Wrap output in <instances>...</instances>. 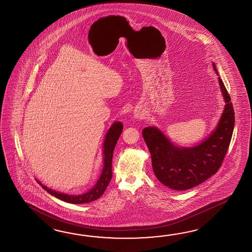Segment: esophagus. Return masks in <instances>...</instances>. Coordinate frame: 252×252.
<instances>
[{
	"mask_svg": "<svg viewBox=\"0 0 252 252\" xmlns=\"http://www.w3.org/2000/svg\"><path fill=\"white\" fill-rule=\"evenodd\" d=\"M145 115H146V112L142 108L134 109V117L136 119H142V118L145 117Z\"/></svg>",
	"mask_w": 252,
	"mask_h": 252,
	"instance_id": "esophagus-1",
	"label": "esophagus"
}]
</instances>
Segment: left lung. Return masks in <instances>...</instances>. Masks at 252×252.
Returning <instances> with one entry per match:
<instances>
[{
  "mask_svg": "<svg viewBox=\"0 0 252 252\" xmlns=\"http://www.w3.org/2000/svg\"><path fill=\"white\" fill-rule=\"evenodd\" d=\"M214 71L219 76L213 62ZM223 95V112L216 127L196 146H175L157 126H147L142 134L152 157L157 179L174 190H185L200 185L216 174L228 151L234 129V110L229 93L218 77Z\"/></svg>",
  "mask_w": 252,
  "mask_h": 252,
  "instance_id": "left-lung-1",
  "label": "left lung"
}]
</instances>
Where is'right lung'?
Listing matches in <instances>:
<instances>
[{
    "instance_id": "right-lung-1",
    "label": "right lung",
    "mask_w": 252,
    "mask_h": 252,
    "mask_svg": "<svg viewBox=\"0 0 252 252\" xmlns=\"http://www.w3.org/2000/svg\"><path fill=\"white\" fill-rule=\"evenodd\" d=\"M122 131H123V124L120 121H118V122H114L112 126H110V128L108 129V131L106 132L105 140L103 143V153H102L103 163H104L103 169H102L99 178L90 190L81 194L73 195V194H67V193H63V192L50 189L36 179L37 183L51 195L55 196L58 199L68 203L81 204V203H89L91 201L97 200L104 193L107 185H109L112 178L113 152Z\"/></svg>"
}]
</instances>
